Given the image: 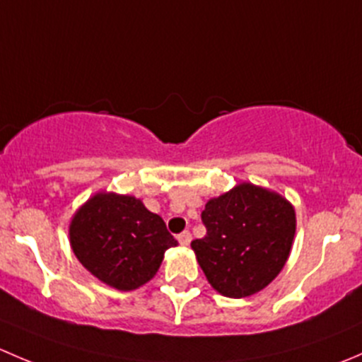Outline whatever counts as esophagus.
<instances>
[{
  "label": "esophagus",
  "instance_id": "1",
  "mask_svg": "<svg viewBox=\"0 0 362 362\" xmlns=\"http://www.w3.org/2000/svg\"><path fill=\"white\" fill-rule=\"evenodd\" d=\"M191 240H192V235L189 231H184L178 235V242H180V245H184V247H187L189 243H191Z\"/></svg>",
  "mask_w": 362,
  "mask_h": 362
}]
</instances>
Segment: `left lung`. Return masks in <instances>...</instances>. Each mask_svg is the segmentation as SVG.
I'll return each mask as SVG.
<instances>
[{
    "instance_id": "1",
    "label": "left lung",
    "mask_w": 362,
    "mask_h": 362,
    "mask_svg": "<svg viewBox=\"0 0 362 362\" xmlns=\"http://www.w3.org/2000/svg\"><path fill=\"white\" fill-rule=\"evenodd\" d=\"M202 221L206 235L191 247L210 286L222 296L259 293L289 259L296 211L279 192L243 182L208 199Z\"/></svg>"
}]
</instances>
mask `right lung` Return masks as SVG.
Wrapping results in <instances>:
<instances>
[{
    "mask_svg": "<svg viewBox=\"0 0 362 362\" xmlns=\"http://www.w3.org/2000/svg\"><path fill=\"white\" fill-rule=\"evenodd\" d=\"M69 243L83 268L119 291H133L158 273L177 247L163 218L134 196L98 192L69 222Z\"/></svg>",
    "mask_w": 362,
    "mask_h": 362,
    "instance_id": "add662e5",
    "label": "right lung"
}]
</instances>
